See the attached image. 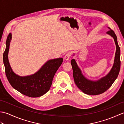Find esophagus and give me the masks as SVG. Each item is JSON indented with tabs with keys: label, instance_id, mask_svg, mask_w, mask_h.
Masks as SVG:
<instances>
[{
	"label": "esophagus",
	"instance_id": "obj_1",
	"mask_svg": "<svg viewBox=\"0 0 124 124\" xmlns=\"http://www.w3.org/2000/svg\"><path fill=\"white\" fill-rule=\"evenodd\" d=\"M70 56H71V54L70 53H68L65 54V55L64 56V60H66V61L70 59Z\"/></svg>",
	"mask_w": 124,
	"mask_h": 124
}]
</instances>
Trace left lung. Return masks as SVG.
<instances>
[{
    "label": "left lung",
    "instance_id": "left-lung-1",
    "mask_svg": "<svg viewBox=\"0 0 124 124\" xmlns=\"http://www.w3.org/2000/svg\"><path fill=\"white\" fill-rule=\"evenodd\" d=\"M108 28L110 30L108 31L107 34L114 38L116 46V51L115 53L114 64L109 72L106 76L97 80H89L83 75L76 60L72 59L71 61V64L73 70V79L76 85L81 91L86 94L96 95L104 93L111 86L119 73L120 68V47L118 45L117 38L116 34L111 29ZM75 54H73V56Z\"/></svg>",
    "mask_w": 124,
    "mask_h": 124
}]
</instances>
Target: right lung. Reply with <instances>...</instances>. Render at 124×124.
<instances>
[{"instance_id":"1","label":"right lung","mask_w":124,"mask_h":124,"mask_svg":"<svg viewBox=\"0 0 124 124\" xmlns=\"http://www.w3.org/2000/svg\"><path fill=\"white\" fill-rule=\"evenodd\" d=\"M12 36L10 33L7 37L6 49L3 54L5 73L8 80L13 88L26 96L37 97L43 95L49 90L55 73L62 63L63 58L47 61L34 74L18 76L13 71L8 57Z\"/></svg>"}]
</instances>
